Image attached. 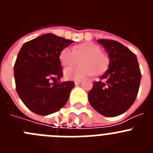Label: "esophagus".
I'll return each instance as SVG.
<instances>
[{"label": "esophagus", "mask_w": 153, "mask_h": 153, "mask_svg": "<svg viewBox=\"0 0 153 153\" xmlns=\"http://www.w3.org/2000/svg\"><path fill=\"white\" fill-rule=\"evenodd\" d=\"M81 82H82V81H81V80H75V81H74V83H75L76 85L79 84V83H80Z\"/></svg>", "instance_id": "obj_1"}]
</instances>
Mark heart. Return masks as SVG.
<instances>
[{
	"label": "heart",
	"instance_id": "b5f03b06",
	"mask_svg": "<svg viewBox=\"0 0 153 153\" xmlns=\"http://www.w3.org/2000/svg\"><path fill=\"white\" fill-rule=\"evenodd\" d=\"M81 58L80 65L64 70V76L68 79H81L88 76L100 75L108 69L109 56L101 51V47L93 42H84L74 45L72 51L67 47L60 53L59 60L63 67L75 64Z\"/></svg>",
	"mask_w": 153,
	"mask_h": 153
}]
</instances>
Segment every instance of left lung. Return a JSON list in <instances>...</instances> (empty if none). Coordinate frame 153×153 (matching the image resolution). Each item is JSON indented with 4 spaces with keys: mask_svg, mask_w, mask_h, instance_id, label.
Wrapping results in <instances>:
<instances>
[{
    "mask_svg": "<svg viewBox=\"0 0 153 153\" xmlns=\"http://www.w3.org/2000/svg\"><path fill=\"white\" fill-rule=\"evenodd\" d=\"M107 51L109 69L93 83L88 99L93 109L102 116L123 114L136 100L141 80V71L134 53L120 42L100 39Z\"/></svg>",
    "mask_w": 153,
    "mask_h": 153,
    "instance_id": "1",
    "label": "left lung"
}]
</instances>
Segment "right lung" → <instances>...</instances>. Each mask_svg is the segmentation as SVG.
Listing matches in <instances>:
<instances>
[{
	"label": "right lung",
	"instance_id": "add662e5",
	"mask_svg": "<svg viewBox=\"0 0 153 153\" xmlns=\"http://www.w3.org/2000/svg\"><path fill=\"white\" fill-rule=\"evenodd\" d=\"M73 42L47 33L25 43L19 51L13 67L16 90L36 114H51L67 103L75 84L74 81L60 82L63 74L59 56Z\"/></svg>",
	"mask_w": 153,
	"mask_h": 153
}]
</instances>
